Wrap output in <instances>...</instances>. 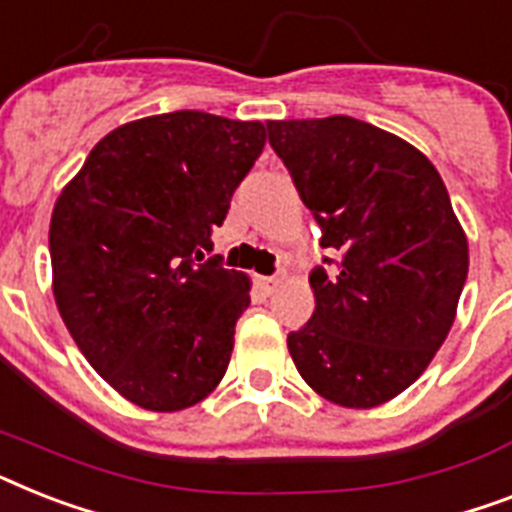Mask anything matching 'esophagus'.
<instances>
[{"instance_id": "esophagus-1", "label": "esophagus", "mask_w": 512, "mask_h": 512, "mask_svg": "<svg viewBox=\"0 0 512 512\" xmlns=\"http://www.w3.org/2000/svg\"><path fill=\"white\" fill-rule=\"evenodd\" d=\"M260 286H263L268 294H273L278 286H281V278H278V276H263V278H260Z\"/></svg>"}]
</instances>
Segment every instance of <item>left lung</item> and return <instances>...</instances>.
<instances>
[{
    "mask_svg": "<svg viewBox=\"0 0 512 512\" xmlns=\"http://www.w3.org/2000/svg\"><path fill=\"white\" fill-rule=\"evenodd\" d=\"M268 141L339 273H310L313 318L286 344L323 400L368 410L421 376L450 334L468 239L442 176L400 136L347 118L268 120ZM323 263H331L323 257Z\"/></svg>",
    "mask_w": 512,
    "mask_h": 512,
    "instance_id": "obj_1",
    "label": "left lung"
}]
</instances>
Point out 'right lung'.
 Segmentation results:
<instances>
[{
	"mask_svg": "<svg viewBox=\"0 0 512 512\" xmlns=\"http://www.w3.org/2000/svg\"><path fill=\"white\" fill-rule=\"evenodd\" d=\"M263 147L260 120L199 110L131 120L54 202L57 310L91 368L144 410L197 405L226 376L252 284L207 252Z\"/></svg>",
	"mask_w": 512,
	"mask_h": 512,
	"instance_id": "1",
	"label": "right lung"
}]
</instances>
